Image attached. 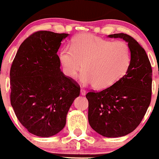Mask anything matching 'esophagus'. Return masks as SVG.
Returning a JSON list of instances; mask_svg holds the SVG:
<instances>
[{
  "instance_id": "1",
  "label": "esophagus",
  "mask_w": 159,
  "mask_h": 159,
  "mask_svg": "<svg viewBox=\"0 0 159 159\" xmlns=\"http://www.w3.org/2000/svg\"><path fill=\"white\" fill-rule=\"evenodd\" d=\"M86 90H84V89H81V94L82 95V96H85L86 95Z\"/></svg>"
}]
</instances>
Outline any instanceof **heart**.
<instances>
[{"mask_svg":"<svg viewBox=\"0 0 159 159\" xmlns=\"http://www.w3.org/2000/svg\"><path fill=\"white\" fill-rule=\"evenodd\" d=\"M71 48L60 53L63 72L73 78L83 68L84 84H93L97 90H105L126 74L132 60L129 46L123 41L111 42L92 34H83L72 39Z\"/></svg>","mask_w":159,"mask_h":159,"instance_id":"1","label":"heart"}]
</instances>
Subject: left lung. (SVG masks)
Returning a JSON list of instances; mask_svg holds the SVG:
<instances>
[{"mask_svg": "<svg viewBox=\"0 0 159 159\" xmlns=\"http://www.w3.org/2000/svg\"><path fill=\"white\" fill-rule=\"evenodd\" d=\"M128 43L132 54L129 70L119 81L99 92L86 95L89 102L88 120L91 128L107 138L129 134L139 125L152 96V67L145 50L134 38L115 34Z\"/></svg>", "mask_w": 159, "mask_h": 159, "instance_id": "left-lung-1", "label": "left lung"}]
</instances>
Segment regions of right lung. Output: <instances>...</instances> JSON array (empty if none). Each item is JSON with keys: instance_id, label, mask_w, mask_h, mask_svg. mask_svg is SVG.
<instances>
[{"instance_id": "add662e5", "label": "right lung", "mask_w": 159, "mask_h": 159, "mask_svg": "<svg viewBox=\"0 0 159 159\" xmlns=\"http://www.w3.org/2000/svg\"><path fill=\"white\" fill-rule=\"evenodd\" d=\"M68 34L40 30L20 45L10 69V102L18 120L34 135L63 129L80 87L61 71L57 52Z\"/></svg>"}]
</instances>
